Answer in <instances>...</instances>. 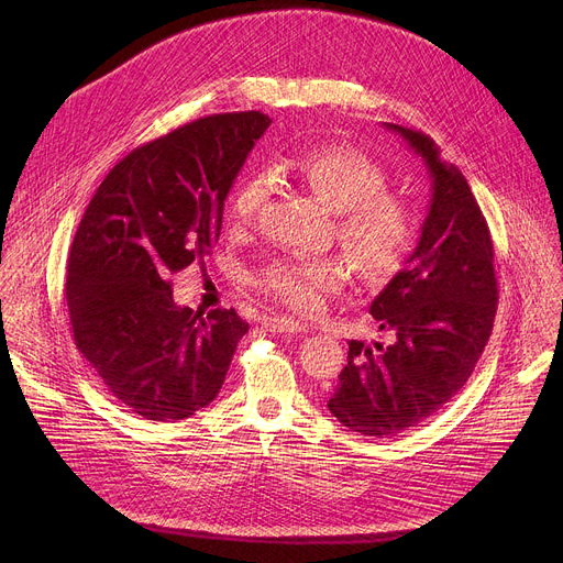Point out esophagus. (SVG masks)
Segmentation results:
<instances>
[{
  "mask_svg": "<svg viewBox=\"0 0 563 563\" xmlns=\"http://www.w3.org/2000/svg\"><path fill=\"white\" fill-rule=\"evenodd\" d=\"M263 328L267 332H280V334H300L309 330V325L287 316H263Z\"/></svg>",
  "mask_w": 563,
  "mask_h": 563,
  "instance_id": "obj_1",
  "label": "esophagus"
}]
</instances>
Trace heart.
Segmentation results:
<instances>
[{
	"label": "heart",
	"mask_w": 563,
	"mask_h": 563,
	"mask_svg": "<svg viewBox=\"0 0 563 563\" xmlns=\"http://www.w3.org/2000/svg\"><path fill=\"white\" fill-rule=\"evenodd\" d=\"M280 176L298 178L336 211V235L367 278L391 274L410 254L419 222L412 205L387 187V174L372 155L347 144H320L280 157ZM267 178L252 176L231 198L233 227L254 222L267 196ZM350 267L339 256L280 258L263 269L258 283L280 305L313 313L345 285Z\"/></svg>",
	"instance_id": "b5f03b06"
}]
</instances>
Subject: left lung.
<instances>
[{
  "mask_svg": "<svg viewBox=\"0 0 563 563\" xmlns=\"http://www.w3.org/2000/svg\"><path fill=\"white\" fill-rule=\"evenodd\" d=\"M423 157L432 200L419 245L369 313L389 345L350 341L347 365L328 400L352 432L383 439L417 428L465 385L493 334L495 247L463 174L421 131L385 122Z\"/></svg>",
  "mask_w": 563,
  "mask_h": 563,
  "instance_id": "8db88e82",
  "label": "left lung"
}]
</instances>
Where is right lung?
<instances>
[{
	"instance_id": "right-lung-1",
	"label": "right lung",
	"mask_w": 563,
	"mask_h": 563,
	"mask_svg": "<svg viewBox=\"0 0 563 563\" xmlns=\"http://www.w3.org/2000/svg\"><path fill=\"white\" fill-rule=\"evenodd\" d=\"M261 111L218 113L133 148L75 231L66 305L77 350L137 417L178 421L218 396L250 325L235 309L178 307L172 274L218 243L227 194Z\"/></svg>"
}]
</instances>
